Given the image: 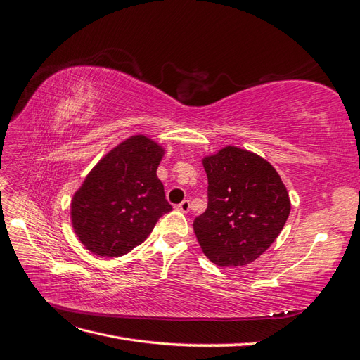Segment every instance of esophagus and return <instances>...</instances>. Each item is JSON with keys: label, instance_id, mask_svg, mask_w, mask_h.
<instances>
[{"label": "esophagus", "instance_id": "34e87169", "mask_svg": "<svg viewBox=\"0 0 360 360\" xmlns=\"http://www.w3.org/2000/svg\"><path fill=\"white\" fill-rule=\"evenodd\" d=\"M176 209H177L179 212L188 213V212H189V209H191V202H189L188 200H184V201H181L180 204H177V205H176Z\"/></svg>", "mask_w": 360, "mask_h": 360}]
</instances>
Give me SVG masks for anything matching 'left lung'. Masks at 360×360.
Segmentation results:
<instances>
[{"label": "left lung", "instance_id": "8db88e82", "mask_svg": "<svg viewBox=\"0 0 360 360\" xmlns=\"http://www.w3.org/2000/svg\"><path fill=\"white\" fill-rule=\"evenodd\" d=\"M209 204L193 231L205 257L221 267L246 266L266 252L291 210L285 184L261 156L234 146L205 156Z\"/></svg>", "mask_w": 360, "mask_h": 360}]
</instances>
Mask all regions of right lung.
Segmentation results:
<instances>
[{"label": "right lung", "instance_id": "add662e5", "mask_svg": "<svg viewBox=\"0 0 360 360\" xmlns=\"http://www.w3.org/2000/svg\"><path fill=\"white\" fill-rule=\"evenodd\" d=\"M163 153L153 139L134 135L89 172L70 205L73 230L85 249L99 257L124 255L172 210L156 174Z\"/></svg>", "mask_w": 360, "mask_h": 360}]
</instances>
